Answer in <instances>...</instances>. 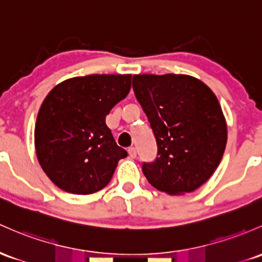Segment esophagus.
Segmentation results:
<instances>
[{"label": "esophagus", "instance_id": "34e87169", "mask_svg": "<svg viewBox=\"0 0 262 262\" xmlns=\"http://www.w3.org/2000/svg\"><path fill=\"white\" fill-rule=\"evenodd\" d=\"M128 154H129V157L130 158H136L137 157V150H136V148H129L128 149Z\"/></svg>", "mask_w": 262, "mask_h": 262}]
</instances>
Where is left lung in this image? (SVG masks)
<instances>
[{"mask_svg": "<svg viewBox=\"0 0 262 262\" xmlns=\"http://www.w3.org/2000/svg\"><path fill=\"white\" fill-rule=\"evenodd\" d=\"M133 89L154 132L158 157L143 173L158 190L183 195L216 170L228 142L225 116L214 92L188 74H134Z\"/></svg>", "mask_w": 262, "mask_h": 262, "instance_id": "left-lung-1", "label": "left lung"}]
</instances>
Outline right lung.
<instances>
[{"mask_svg": "<svg viewBox=\"0 0 262 262\" xmlns=\"http://www.w3.org/2000/svg\"><path fill=\"white\" fill-rule=\"evenodd\" d=\"M132 74H91L58 83L43 99L34 148L43 171L62 190L88 195L108 185L126 151L105 117L128 96Z\"/></svg>", "mask_w": 262, "mask_h": 262, "instance_id": "obj_1", "label": "right lung"}]
</instances>
